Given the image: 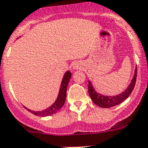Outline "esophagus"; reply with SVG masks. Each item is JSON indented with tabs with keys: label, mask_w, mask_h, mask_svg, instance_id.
Returning a JSON list of instances; mask_svg holds the SVG:
<instances>
[{
	"label": "esophagus",
	"mask_w": 148,
	"mask_h": 148,
	"mask_svg": "<svg viewBox=\"0 0 148 148\" xmlns=\"http://www.w3.org/2000/svg\"><path fill=\"white\" fill-rule=\"evenodd\" d=\"M73 69L74 70H80V69H81V64L79 63V62L74 63V65H73Z\"/></svg>",
	"instance_id": "1"
}]
</instances>
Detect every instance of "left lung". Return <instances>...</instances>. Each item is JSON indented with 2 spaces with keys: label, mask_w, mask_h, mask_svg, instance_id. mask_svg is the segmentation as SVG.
Listing matches in <instances>:
<instances>
[{
  "label": "left lung",
  "mask_w": 148,
  "mask_h": 148,
  "mask_svg": "<svg viewBox=\"0 0 148 148\" xmlns=\"http://www.w3.org/2000/svg\"><path fill=\"white\" fill-rule=\"evenodd\" d=\"M137 78V67L134 70V77L132 79V81L129 84L128 86L126 88L125 91L119 94L116 95V96H105V95L100 94L97 93L95 88L93 87L92 82L90 80H88V92L89 95L91 99L93 100V103L97 105L99 107L102 108H110L112 106H116L119 105L121 103L125 100L129 95L132 93L133 89L135 85Z\"/></svg>",
  "instance_id": "left-lung-1"
}]
</instances>
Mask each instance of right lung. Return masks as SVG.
<instances>
[{
  "label": "right lung",
  "instance_id": "right-lung-1",
  "mask_svg": "<svg viewBox=\"0 0 148 148\" xmlns=\"http://www.w3.org/2000/svg\"><path fill=\"white\" fill-rule=\"evenodd\" d=\"M71 73L70 71H66L65 74H64L57 99L55 101V103L51 106H50L49 107L44 109V110H42V111H33V110L27 109V108L24 106L25 109L26 110H28L29 112H30L31 113L34 114V115L37 116H42V117L51 116V115L56 113L64 104V102H65L66 99L67 88H68V83H69V80L71 79Z\"/></svg>",
  "mask_w": 148,
  "mask_h": 148
}]
</instances>
